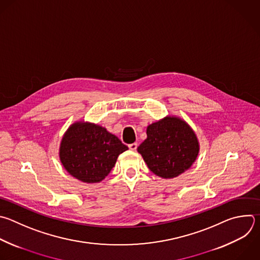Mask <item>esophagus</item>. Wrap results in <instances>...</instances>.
Wrapping results in <instances>:
<instances>
[{
    "label": "esophagus",
    "instance_id": "esophagus-1",
    "mask_svg": "<svg viewBox=\"0 0 260 260\" xmlns=\"http://www.w3.org/2000/svg\"><path fill=\"white\" fill-rule=\"evenodd\" d=\"M128 148H129V150H132V151H136L137 148H138V144H137V143L129 144V145H128Z\"/></svg>",
    "mask_w": 260,
    "mask_h": 260
}]
</instances>
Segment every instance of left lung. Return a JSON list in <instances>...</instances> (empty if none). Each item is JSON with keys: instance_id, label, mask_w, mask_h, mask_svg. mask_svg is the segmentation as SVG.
I'll return each mask as SVG.
<instances>
[{"instance_id": "1", "label": "left lung", "mask_w": 260, "mask_h": 260, "mask_svg": "<svg viewBox=\"0 0 260 260\" xmlns=\"http://www.w3.org/2000/svg\"><path fill=\"white\" fill-rule=\"evenodd\" d=\"M147 139L138 147L149 169L162 179H174L196 161L200 146L195 132L182 118L165 116L147 126Z\"/></svg>"}]
</instances>
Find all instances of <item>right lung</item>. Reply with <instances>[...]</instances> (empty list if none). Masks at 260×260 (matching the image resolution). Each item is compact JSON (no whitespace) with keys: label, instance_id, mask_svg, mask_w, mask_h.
<instances>
[{"label":"right lung","instance_id":"right-lung-1","mask_svg":"<svg viewBox=\"0 0 260 260\" xmlns=\"http://www.w3.org/2000/svg\"><path fill=\"white\" fill-rule=\"evenodd\" d=\"M128 148L105 127L84 121L72 123L63 135L59 157L70 176L86 184L100 183Z\"/></svg>","mask_w":260,"mask_h":260}]
</instances>
